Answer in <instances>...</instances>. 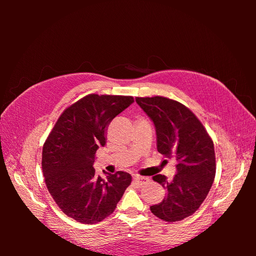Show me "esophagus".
<instances>
[{"label": "esophagus", "mask_w": 256, "mask_h": 256, "mask_svg": "<svg viewBox=\"0 0 256 256\" xmlns=\"http://www.w3.org/2000/svg\"><path fill=\"white\" fill-rule=\"evenodd\" d=\"M134 180L136 184L142 186V184H145L146 182H148V178L144 177V176H140V175H134Z\"/></svg>", "instance_id": "1"}]
</instances>
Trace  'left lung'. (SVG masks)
<instances>
[{
	"label": "left lung",
	"instance_id": "obj_1",
	"mask_svg": "<svg viewBox=\"0 0 256 256\" xmlns=\"http://www.w3.org/2000/svg\"><path fill=\"white\" fill-rule=\"evenodd\" d=\"M136 102L156 127L158 152L177 161L172 180L161 174L152 177L166 189V196L150 210L164 221H180L198 210L212 188L214 142L194 113L176 100L154 96L136 97Z\"/></svg>",
	"mask_w": 256,
	"mask_h": 256
}]
</instances>
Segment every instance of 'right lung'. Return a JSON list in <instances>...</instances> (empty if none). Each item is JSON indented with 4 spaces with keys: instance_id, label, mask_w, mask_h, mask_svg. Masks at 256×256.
Returning a JSON list of instances; mask_svg holds the SVG:
<instances>
[{
    "instance_id": "1",
    "label": "right lung",
    "mask_w": 256,
    "mask_h": 256,
    "mask_svg": "<svg viewBox=\"0 0 256 256\" xmlns=\"http://www.w3.org/2000/svg\"><path fill=\"white\" fill-rule=\"evenodd\" d=\"M134 102L131 96L90 94L64 110L42 147L44 182L54 202L74 220L95 224L110 216L132 177L95 174L92 164L106 144L111 120Z\"/></svg>"
}]
</instances>
